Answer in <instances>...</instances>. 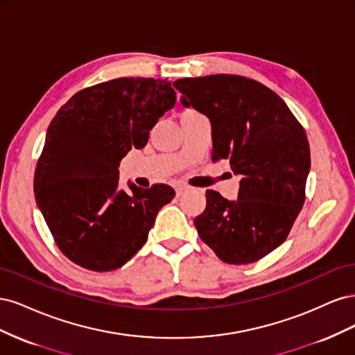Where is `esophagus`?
Returning <instances> with one entry per match:
<instances>
[{
    "label": "esophagus",
    "mask_w": 355,
    "mask_h": 355,
    "mask_svg": "<svg viewBox=\"0 0 355 355\" xmlns=\"http://www.w3.org/2000/svg\"><path fill=\"white\" fill-rule=\"evenodd\" d=\"M191 188L189 187H187V185H178L176 187V196L178 197H180V196H184L185 192H188Z\"/></svg>",
    "instance_id": "1"
}]
</instances>
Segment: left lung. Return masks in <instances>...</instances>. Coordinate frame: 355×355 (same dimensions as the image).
<instances>
[{"label":"left lung","instance_id":"obj_1","mask_svg":"<svg viewBox=\"0 0 355 355\" xmlns=\"http://www.w3.org/2000/svg\"><path fill=\"white\" fill-rule=\"evenodd\" d=\"M182 105L211 124V159H230L240 175L239 198L207 191L194 219L200 239L220 261L244 265L283 244L305 201L311 167L304 127L266 85L240 75L216 73L173 83Z\"/></svg>","mask_w":355,"mask_h":355}]
</instances>
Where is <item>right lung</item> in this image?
Here are the masks:
<instances>
[{
    "label": "right lung",
    "instance_id": "add662e5",
    "mask_svg": "<svg viewBox=\"0 0 355 355\" xmlns=\"http://www.w3.org/2000/svg\"><path fill=\"white\" fill-rule=\"evenodd\" d=\"M175 103L167 78H115L75 93L51 120L34 192L56 245L73 263L112 271L146 243L175 191L132 184L125 192L118 167L130 149L146 145Z\"/></svg>",
    "mask_w": 355,
    "mask_h": 355
}]
</instances>
